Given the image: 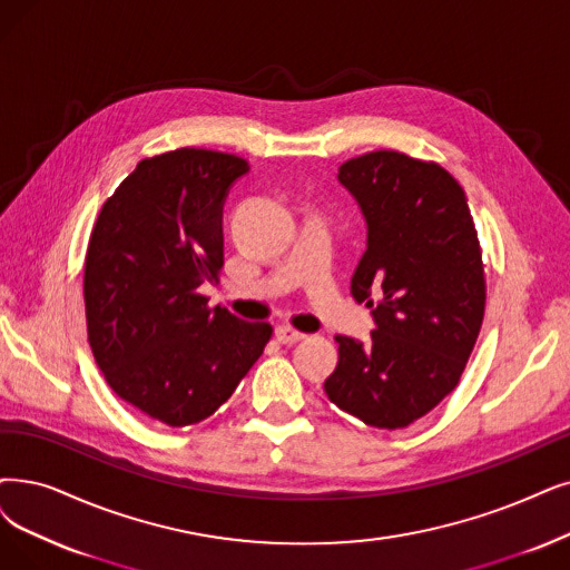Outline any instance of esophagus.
<instances>
[{
  "label": "esophagus",
  "instance_id": "esophagus-1",
  "mask_svg": "<svg viewBox=\"0 0 570 570\" xmlns=\"http://www.w3.org/2000/svg\"><path fill=\"white\" fill-rule=\"evenodd\" d=\"M306 334H302V332H297V330H292V327H278L276 330V338L281 341V344H285V346H294V344H299V341L304 338Z\"/></svg>",
  "mask_w": 570,
  "mask_h": 570
}]
</instances>
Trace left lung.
Segmentation results:
<instances>
[{"label":"left lung","instance_id":"1","mask_svg":"<svg viewBox=\"0 0 570 570\" xmlns=\"http://www.w3.org/2000/svg\"><path fill=\"white\" fill-rule=\"evenodd\" d=\"M338 181L367 222L351 294L376 330L367 344L336 336L325 393L372 428H406L456 389L480 336V238L463 187L440 164L381 149L346 161Z\"/></svg>","mask_w":570,"mask_h":570}]
</instances>
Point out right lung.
Segmentation results:
<instances>
[{
	"mask_svg": "<svg viewBox=\"0 0 570 570\" xmlns=\"http://www.w3.org/2000/svg\"><path fill=\"white\" fill-rule=\"evenodd\" d=\"M247 170L245 158L213 149L145 158L105 200L88 240L90 351L114 393L173 428L213 416L273 334L198 292L219 281L224 198Z\"/></svg>",
	"mask_w": 570,
	"mask_h": 570,
	"instance_id": "add662e5",
	"label": "right lung"
}]
</instances>
